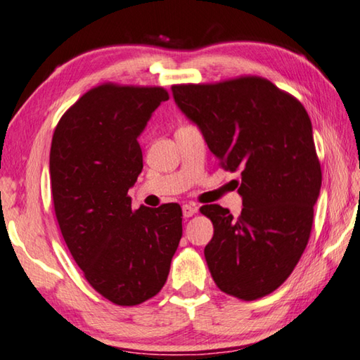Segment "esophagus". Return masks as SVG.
Returning a JSON list of instances; mask_svg holds the SVG:
<instances>
[{"instance_id": "obj_1", "label": "esophagus", "mask_w": 360, "mask_h": 360, "mask_svg": "<svg viewBox=\"0 0 360 360\" xmlns=\"http://www.w3.org/2000/svg\"><path fill=\"white\" fill-rule=\"evenodd\" d=\"M195 212H197V207H195L193 205H184V206H182V215H184L186 219L192 217Z\"/></svg>"}]
</instances>
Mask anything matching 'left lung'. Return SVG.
Listing matches in <instances>:
<instances>
[{"instance_id":"1","label":"left lung","mask_w":360,"mask_h":360,"mask_svg":"<svg viewBox=\"0 0 360 360\" xmlns=\"http://www.w3.org/2000/svg\"><path fill=\"white\" fill-rule=\"evenodd\" d=\"M178 107L193 121L236 182L244 207L205 205L214 236L205 258L215 285L243 300L276 291L309 244L321 165L302 103L263 77L173 84Z\"/></svg>"}]
</instances>
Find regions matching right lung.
Wrapping results in <instances>:
<instances>
[{
  "instance_id": "add662e5",
  "label": "right lung",
  "mask_w": 360,
  "mask_h": 360,
  "mask_svg": "<svg viewBox=\"0 0 360 360\" xmlns=\"http://www.w3.org/2000/svg\"><path fill=\"white\" fill-rule=\"evenodd\" d=\"M168 99L162 86L102 83L61 116L51 139L61 234L88 283L116 305L143 304L162 290L182 236L178 202L132 209L127 195L143 169L139 136Z\"/></svg>"
}]
</instances>
